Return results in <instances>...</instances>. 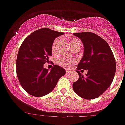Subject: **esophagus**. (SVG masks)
Listing matches in <instances>:
<instances>
[{
    "label": "esophagus",
    "instance_id": "1",
    "mask_svg": "<svg viewBox=\"0 0 125 125\" xmlns=\"http://www.w3.org/2000/svg\"><path fill=\"white\" fill-rule=\"evenodd\" d=\"M66 73L67 74H70V73H71V71H70V70H68V71H66Z\"/></svg>",
    "mask_w": 125,
    "mask_h": 125
}]
</instances>
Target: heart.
Listing matches in <instances>:
<instances>
[{"mask_svg": "<svg viewBox=\"0 0 125 125\" xmlns=\"http://www.w3.org/2000/svg\"><path fill=\"white\" fill-rule=\"evenodd\" d=\"M59 40L60 39L59 38H57L53 42L51 47V51L52 54H56V51H57V44H58V43H59ZM69 44H70L71 47H72V48L75 47V46H78L81 47V42L80 41L79 39H78L73 38L69 41ZM74 61L73 59H66V58H63V57H61V58H59L57 60V63L59 66L66 68H69L74 63Z\"/></svg>", "mask_w": 125, "mask_h": 125, "instance_id": "b5f03b06", "label": "heart"}]
</instances>
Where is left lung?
Wrapping results in <instances>:
<instances>
[{
  "mask_svg": "<svg viewBox=\"0 0 125 125\" xmlns=\"http://www.w3.org/2000/svg\"><path fill=\"white\" fill-rule=\"evenodd\" d=\"M84 46L83 57L76 72L79 79L73 84V90L79 96L93 100L101 95L112 83L116 72L114 55L106 41L93 32L74 33ZM88 70L84 76L80 71Z\"/></svg>",
  "mask_w": 125,
  "mask_h": 125,
  "instance_id": "8db88e82",
  "label": "left lung"
}]
</instances>
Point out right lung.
<instances>
[{
    "label": "right lung",
    "instance_id": "obj_1",
    "mask_svg": "<svg viewBox=\"0 0 125 125\" xmlns=\"http://www.w3.org/2000/svg\"><path fill=\"white\" fill-rule=\"evenodd\" d=\"M62 34L42 28L29 35L22 43L16 60V72L21 86L31 95L41 97L49 94L66 73L57 65H54L51 71L43 67L52 56L53 42Z\"/></svg>",
    "mask_w": 125,
    "mask_h": 125
}]
</instances>
